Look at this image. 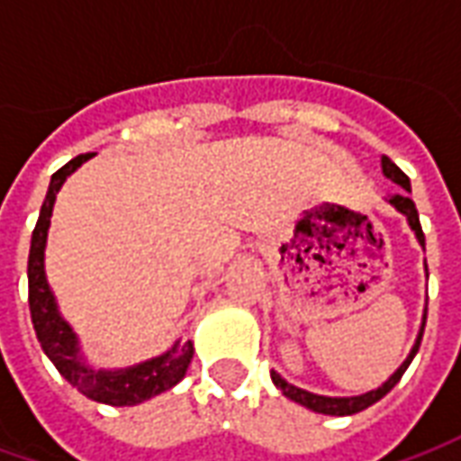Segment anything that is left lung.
<instances>
[{
    "label": "left lung",
    "instance_id": "left-lung-1",
    "mask_svg": "<svg viewBox=\"0 0 461 461\" xmlns=\"http://www.w3.org/2000/svg\"><path fill=\"white\" fill-rule=\"evenodd\" d=\"M383 172H385V177H390V180L397 182V185H402V187L410 192V177H407L405 172L400 170V167H397L395 162L390 160V158H383ZM390 204H393L397 212H402V214H405L407 221H410V227L415 230L420 244L425 247V234H422V224H420V214H417L415 202L410 200L407 194H395V197H390ZM422 333H425V323H422V330H420V336H417V343L412 346V350H410V356H407L405 363L397 367L395 373L390 375V380H387V383H383V385L377 387V390H370V393H366V395L323 397V395H313V393H306V390H301V387H296V385H291V383H286V380H284L279 373H271V380H274V385L279 387L281 393L289 397V400H294V402H299V405H303V407H309V410H313V412H321V415H339V417L356 415V412H360V410L375 405L380 397H385L387 393H390V390H393V387L400 383L402 373H405L407 366L412 363V357H415V353L420 350Z\"/></svg>",
    "mask_w": 461,
    "mask_h": 461
}]
</instances>
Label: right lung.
Returning <instances> with one entry per match:
<instances>
[{
	"instance_id": "add662e5",
	"label": "right lung",
	"mask_w": 461,
	"mask_h": 461,
	"mask_svg": "<svg viewBox=\"0 0 461 461\" xmlns=\"http://www.w3.org/2000/svg\"><path fill=\"white\" fill-rule=\"evenodd\" d=\"M88 158H94V152L78 155L51 175V185H49L46 200L41 204V214L36 221L34 234H32V249H29V269H26L29 271V311H32L36 339L44 348V353L78 393H84L86 397L104 402V405H138L142 400L160 395L172 385H177L187 373L194 350H192V343H185L182 348L180 343H175L165 356L152 357L148 363L125 367V370H94L81 363L78 340H76L71 326L59 316L54 294L46 284L44 247L56 192L61 190L66 177L78 170Z\"/></svg>"
}]
</instances>
